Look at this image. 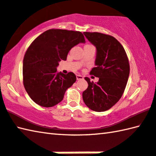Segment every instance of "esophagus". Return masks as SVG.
<instances>
[{"instance_id": "obj_1", "label": "esophagus", "mask_w": 156, "mask_h": 156, "mask_svg": "<svg viewBox=\"0 0 156 156\" xmlns=\"http://www.w3.org/2000/svg\"><path fill=\"white\" fill-rule=\"evenodd\" d=\"M76 77H77V80H80V79H83V76H81L80 75H76Z\"/></svg>"}]
</instances>
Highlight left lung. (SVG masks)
I'll use <instances>...</instances> for the list:
<instances>
[{"label": "left lung", "mask_w": 156, "mask_h": 156, "mask_svg": "<svg viewBox=\"0 0 156 156\" xmlns=\"http://www.w3.org/2000/svg\"><path fill=\"white\" fill-rule=\"evenodd\" d=\"M83 34L96 48V66L90 75L99 80L95 83L85 77L88 87L82 94L83 100L91 110L102 112L109 109L121 98L130 74V64L124 47L115 37L100 32Z\"/></svg>", "instance_id": "obj_1"}]
</instances>
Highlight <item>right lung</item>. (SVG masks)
Wrapping results in <instances>:
<instances>
[{"mask_svg": "<svg viewBox=\"0 0 156 156\" xmlns=\"http://www.w3.org/2000/svg\"><path fill=\"white\" fill-rule=\"evenodd\" d=\"M80 43H85L81 32L54 28L40 34L28 47L23 60V83L35 103L51 107L62 101L77 78L72 72L58 73L56 67Z\"/></svg>", "mask_w": 156, "mask_h": 156, "instance_id": "right-lung-1", "label": "right lung"}]
</instances>
